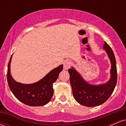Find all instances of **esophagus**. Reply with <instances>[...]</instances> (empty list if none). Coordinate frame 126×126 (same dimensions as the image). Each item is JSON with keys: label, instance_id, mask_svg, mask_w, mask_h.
I'll return each instance as SVG.
<instances>
[{"label": "esophagus", "instance_id": "1", "mask_svg": "<svg viewBox=\"0 0 126 126\" xmlns=\"http://www.w3.org/2000/svg\"><path fill=\"white\" fill-rule=\"evenodd\" d=\"M72 65V63L69 60H66L64 63V65H63V68H64V70H68L69 68H70V66Z\"/></svg>", "mask_w": 126, "mask_h": 126}]
</instances>
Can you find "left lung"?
Here are the masks:
<instances>
[{
	"instance_id": "1",
	"label": "left lung",
	"mask_w": 126,
	"mask_h": 126,
	"mask_svg": "<svg viewBox=\"0 0 126 126\" xmlns=\"http://www.w3.org/2000/svg\"><path fill=\"white\" fill-rule=\"evenodd\" d=\"M103 48L107 53L111 63V78L107 83L99 85H90L83 80L74 68L68 70L75 99L80 104L88 107L104 103L112 94L117 83V72L114 53L106 42H104Z\"/></svg>"
}]
</instances>
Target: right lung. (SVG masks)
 Here are the masks:
<instances>
[{
    "instance_id": "right-lung-1",
    "label": "right lung",
    "mask_w": 126,
    "mask_h": 126,
    "mask_svg": "<svg viewBox=\"0 0 126 126\" xmlns=\"http://www.w3.org/2000/svg\"><path fill=\"white\" fill-rule=\"evenodd\" d=\"M11 56L8 65L7 80L10 89L19 101L30 106H43L47 104L53 95V84L63 70V65L52 70L40 81L32 84H22L16 82L10 72Z\"/></svg>"
}]
</instances>
